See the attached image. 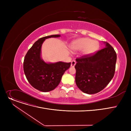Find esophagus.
<instances>
[{"instance_id":"esophagus-1","label":"esophagus","mask_w":131,"mask_h":131,"mask_svg":"<svg viewBox=\"0 0 131 131\" xmlns=\"http://www.w3.org/2000/svg\"><path fill=\"white\" fill-rule=\"evenodd\" d=\"M76 61H75V60H73L72 61H71V66L72 67H74L75 64H76Z\"/></svg>"}]
</instances>
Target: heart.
<instances>
[{"label": "heart", "mask_w": 131, "mask_h": 131, "mask_svg": "<svg viewBox=\"0 0 131 131\" xmlns=\"http://www.w3.org/2000/svg\"><path fill=\"white\" fill-rule=\"evenodd\" d=\"M99 47V43L89 38L79 39L73 42L72 49L75 51L84 50L85 54L92 53L97 51Z\"/></svg>", "instance_id": "obj_1"}]
</instances>
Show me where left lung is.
<instances>
[{
  "mask_svg": "<svg viewBox=\"0 0 131 131\" xmlns=\"http://www.w3.org/2000/svg\"><path fill=\"white\" fill-rule=\"evenodd\" d=\"M95 53L76 59L75 82L80 90L87 94L102 90L113 78L116 68V53L111 45Z\"/></svg>",
  "mask_w": 131,
  "mask_h": 131,
  "instance_id": "left-lung-1",
  "label": "left lung"
}]
</instances>
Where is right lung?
Wrapping results in <instances>:
<instances>
[{
  "label": "right lung",
  "mask_w": 131,
  "mask_h": 131,
  "mask_svg": "<svg viewBox=\"0 0 131 131\" xmlns=\"http://www.w3.org/2000/svg\"><path fill=\"white\" fill-rule=\"evenodd\" d=\"M51 35L39 39L27 52L23 62L25 77L30 84L42 92L53 90L59 84L65 72L70 67L71 63L59 61L53 64L46 63L40 57L41 48L46 39L59 37Z\"/></svg>",
  "instance_id": "add662e5"
}]
</instances>
